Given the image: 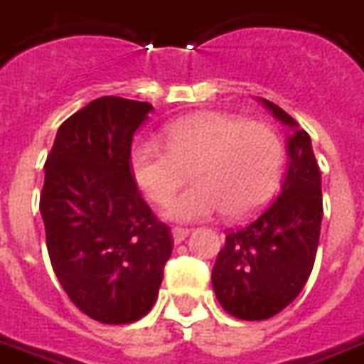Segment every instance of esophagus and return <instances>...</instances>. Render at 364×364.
<instances>
[{"mask_svg":"<svg viewBox=\"0 0 364 364\" xmlns=\"http://www.w3.org/2000/svg\"><path fill=\"white\" fill-rule=\"evenodd\" d=\"M171 236H173L175 244H181V242H185V237L189 236V230H187V228H173V230H171Z\"/></svg>","mask_w":364,"mask_h":364,"instance_id":"34e87169","label":"esophagus"}]
</instances>
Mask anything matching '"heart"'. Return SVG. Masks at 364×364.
I'll return each instance as SVG.
<instances>
[{
    "label": "heart",
    "instance_id": "heart-1",
    "mask_svg": "<svg viewBox=\"0 0 364 364\" xmlns=\"http://www.w3.org/2000/svg\"><path fill=\"white\" fill-rule=\"evenodd\" d=\"M167 144L142 138L130 148L134 183L154 203H164L191 171L196 183L170 199L164 216L173 222L206 220L224 210L244 218L265 205L281 179L284 146L265 122H245L220 112H198L166 128Z\"/></svg>",
    "mask_w": 364,
    "mask_h": 364
}]
</instances>
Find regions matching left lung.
I'll return each instance as SVG.
<instances>
[{"instance_id": "left-lung-1", "label": "left lung", "mask_w": 364, "mask_h": 364, "mask_svg": "<svg viewBox=\"0 0 364 364\" xmlns=\"http://www.w3.org/2000/svg\"><path fill=\"white\" fill-rule=\"evenodd\" d=\"M284 127L289 169L281 193L252 220L230 230L213 269V289L234 318H273L304 289L321 226V173L306 130L281 107L261 99Z\"/></svg>"}]
</instances>
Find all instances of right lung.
<instances>
[{
    "mask_svg": "<svg viewBox=\"0 0 364 364\" xmlns=\"http://www.w3.org/2000/svg\"><path fill=\"white\" fill-rule=\"evenodd\" d=\"M151 111L99 97L62 122L44 164L41 214L52 269L70 300L101 323L150 312L173 247L128 166L132 136Z\"/></svg>",
    "mask_w": 364,
    "mask_h": 364,
    "instance_id": "right-lung-1",
    "label": "right lung"
}]
</instances>
